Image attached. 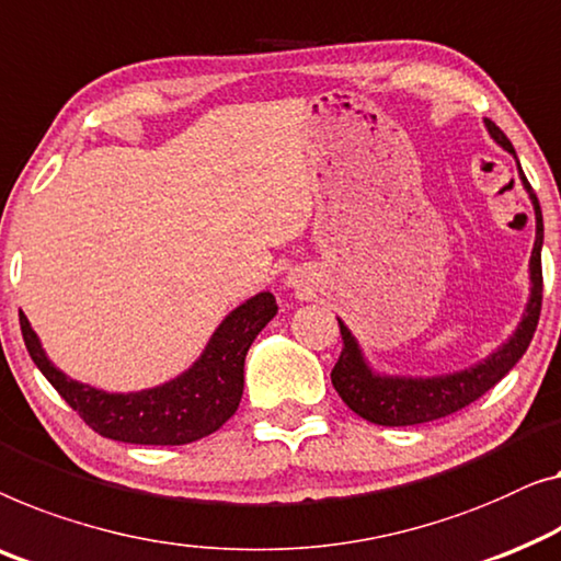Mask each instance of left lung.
<instances>
[{
  "label": "left lung",
  "instance_id": "8db88e82",
  "mask_svg": "<svg viewBox=\"0 0 561 561\" xmlns=\"http://www.w3.org/2000/svg\"><path fill=\"white\" fill-rule=\"evenodd\" d=\"M485 128L496 139L503 149L514 153V146L506 139V134L485 118ZM518 161V159H516ZM518 176L529 192L534 215H537V240H534L531 250V298L526 304L524 319L518 323L506 344L499 346L489 359L473 364V367L456 371V375L445 377H427V379H412V377H385L375 375L369 369V364L364 362L362 348L356 344L344 323L339 321L341 329V346L339 362L331 369V381L339 392L341 400L348 404V410H354L356 415L375 422V425L387 427H402V425H420V422H433L440 417H448L453 412L468 408L470 402H476L478 397L489 392L493 385L508 375L516 367V362L522 359L526 348H529L534 331H537L539 313H541V242H543V220H541V207L537 194H534L529 180L518 167Z\"/></svg>",
  "mask_w": 561,
  "mask_h": 561
}]
</instances>
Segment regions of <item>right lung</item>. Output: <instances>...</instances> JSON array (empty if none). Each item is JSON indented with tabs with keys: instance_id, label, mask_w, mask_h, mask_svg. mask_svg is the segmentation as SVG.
<instances>
[{
	"instance_id": "right-lung-1",
	"label": "right lung",
	"mask_w": 561,
	"mask_h": 561,
	"mask_svg": "<svg viewBox=\"0 0 561 561\" xmlns=\"http://www.w3.org/2000/svg\"><path fill=\"white\" fill-rule=\"evenodd\" d=\"M278 313L273 294H257L217 327L205 352L167 385L134 394H113L65 377L20 313L24 346L60 397L95 433L134 445H186L213 435L238 410L245 381V354L265 323Z\"/></svg>"
}]
</instances>
